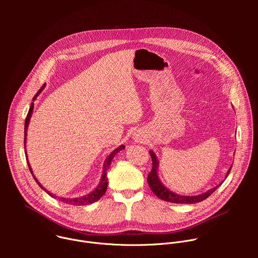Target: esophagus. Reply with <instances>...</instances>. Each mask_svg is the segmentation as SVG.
Masks as SVG:
<instances>
[{
	"instance_id": "esophagus-1",
	"label": "esophagus",
	"mask_w": 258,
	"mask_h": 258,
	"mask_svg": "<svg viewBox=\"0 0 258 258\" xmlns=\"http://www.w3.org/2000/svg\"><path fill=\"white\" fill-rule=\"evenodd\" d=\"M135 139H136L137 141H140V140H142V139H140V137H139V136H137Z\"/></svg>"
}]
</instances>
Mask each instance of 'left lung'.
Returning <instances> with one entry per match:
<instances>
[{"label": "left lung", "instance_id": "1", "mask_svg": "<svg viewBox=\"0 0 258 258\" xmlns=\"http://www.w3.org/2000/svg\"><path fill=\"white\" fill-rule=\"evenodd\" d=\"M150 155H151V158H152V170L151 172L148 174V178H147V180H148V185L150 187V189L152 190V192L161 200H164V201H167V202H171V203H185V204H193V203H198V202H201L203 200H205L207 197H209L220 185H222L223 181L219 183L218 186L208 190L207 192L205 193H202V194H199V195H195V196H183V195H178L170 190H168L163 183L161 182L159 176H158V166H159V161L157 159V156L156 154L151 150L149 151ZM231 168L232 166L230 167V169L228 170L227 172V175H226V178L227 176L229 175L230 171H231Z\"/></svg>", "mask_w": 258, "mask_h": 258}]
</instances>
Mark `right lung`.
<instances>
[{
	"label": "right lung",
	"mask_w": 258,
	"mask_h": 258,
	"mask_svg": "<svg viewBox=\"0 0 258 258\" xmlns=\"http://www.w3.org/2000/svg\"><path fill=\"white\" fill-rule=\"evenodd\" d=\"M45 86L46 85H44L41 89H40V91L35 94V96L33 97V99H32V101H34L36 98H38V96L42 93V91L45 89ZM33 107H34V105H33V103H31V105H30V108H29V111H28V113H27V116H26V118H25V123H24V150H25V155H26V160H27V164H28V167H29V170H30V172H31V174H32V176H33V178L35 179V181L38 182V185L45 191V192H47V194H49L51 197H53V198H56V196L54 195V194H52L51 192H49V191H47L41 183L39 182V180L36 179V177L33 175V172H32V169H31V167H30V164H29V161H28V158H27V153H26V146H25V143H26V135H27V127H28V124H29V121H30V117H31V115H32V112H33ZM125 148V146L124 145H121V146H119L117 149H114L111 153H110L108 156H107V158H106V160H105V162H104V165H103V172H102V176H101V179H100V183L99 185L97 186V188L94 190V191H92L90 194H88V195H85V196H82V197H78V198H64V197H58L59 198V200L60 201H62L63 203H66V204H69V205H77V206H80V205H87V204H92V203H94V202H96V201H98L105 193H106V190H107V186H108V178H107V170H108V168H109V166H110V164H111V161H112V159L114 158V156L119 152V151H121V150H123Z\"/></svg>",
	"instance_id": "1"
}]
</instances>
